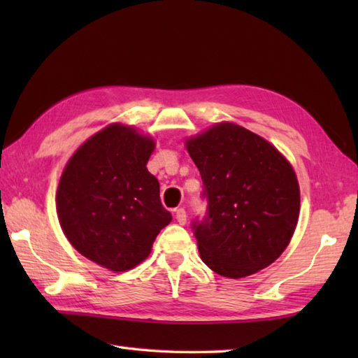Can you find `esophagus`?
Returning <instances> with one entry per match:
<instances>
[{"instance_id":"1","label":"esophagus","mask_w":358,"mask_h":358,"mask_svg":"<svg viewBox=\"0 0 358 358\" xmlns=\"http://www.w3.org/2000/svg\"><path fill=\"white\" fill-rule=\"evenodd\" d=\"M175 218H177V222H178V224H181V226H183V224L186 223V220H187V215H186V210H185L183 208H177V209H175Z\"/></svg>"}]
</instances>
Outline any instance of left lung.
Listing matches in <instances>:
<instances>
[{
	"mask_svg": "<svg viewBox=\"0 0 358 358\" xmlns=\"http://www.w3.org/2000/svg\"><path fill=\"white\" fill-rule=\"evenodd\" d=\"M203 180L206 214L192 232L201 260L223 277L268 268L292 238L300 189L287 159L262 136L222 123L187 140Z\"/></svg>",
	"mask_w": 358,
	"mask_h": 358,
	"instance_id": "left-lung-1",
	"label": "left lung"
}]
</instances>
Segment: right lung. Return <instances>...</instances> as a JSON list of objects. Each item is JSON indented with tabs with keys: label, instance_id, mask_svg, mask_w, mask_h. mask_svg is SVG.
<instances>
[{
	"label": "right lung",
	"instance_id": "1",
	"mask_svg": "<svg viewBox=\"0 0 358 358\" xmlns=\"http://www.w3.org/2000/svg\"><path fill=\"white\" fill-rule=\"evenodd\" d=\"M154 141L113 124L69 159L57 191L59 224L81 255L110 271L135 268L172 215L148 171Z\"/></svg>",
	"mask_w": 358,
	"mask_h": 358
}]
</instances>
